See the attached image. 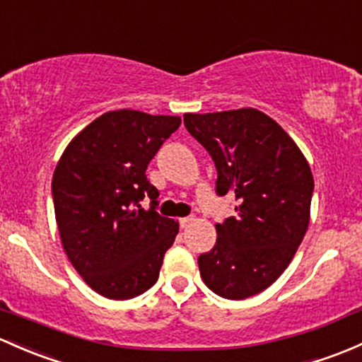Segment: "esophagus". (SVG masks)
Wrapping results in <instances>:
<instances>
[{"instance_id": "34e87169", "label": "esophagus", "mask_w": 362, "mask_h": 362, "mask_svg": "<svg viewBox=\"0 0 362 362\" xmlns=\"http://www.w3.org/2000/svg\"><path fill=\"white\" fill-rule=\"evenodd\" d=\"M192 222H194V216H184V218L178 220V223H180L182 229H187Z\"/></svg>"}]
</instances>
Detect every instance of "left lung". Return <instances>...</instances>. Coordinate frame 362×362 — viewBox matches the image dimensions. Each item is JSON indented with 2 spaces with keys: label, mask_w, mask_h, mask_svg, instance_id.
Wrapping results in <instances>:
<instances>
[{
  "label": "left lung",
  "mask_w": 362,
  "mask_h": 362,
  "mask_svg": "<svg viewBox=\"0 0 362 362\" xmlns=\"http://www.w3.org/2000/svg\"><path fill=\"white\" fill-rule=\"evenodd\" d=\"M210 152L216 194H234L238 215L216 223L213 250L199 255L204 284L229 300L269 288L295 257L310 220L314 178L307 159L272 117L257 109L184 114Z\"/></svg>",
  "instance_id": "1"
}]
</instances>
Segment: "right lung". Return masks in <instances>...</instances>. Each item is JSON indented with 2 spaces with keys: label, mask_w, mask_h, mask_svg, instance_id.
<instances>
[{
  "label": "right lung",
  "mask_w": 362,
  "mask_h": 362,
  "mask_svg": "<svg viewBox=\"0 0 362 362\" xmlns=\"http://www.w3.org/2000/svg\"><path fill=\"white\" fill-rule=\"evenodd\" d=\"M182 119L132 109L102 114L64 151L52 180L62 246L91 290L128 300L154 286L178 222L156 211L147 165ZM146 195L151 208L139 201Z\"/></svg>",
  "instance_id": "1"
}]
</instances>
